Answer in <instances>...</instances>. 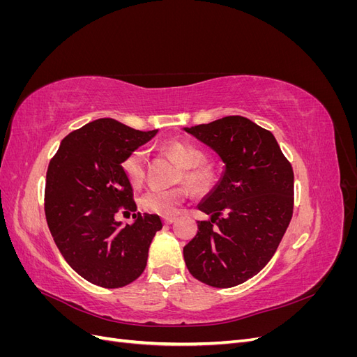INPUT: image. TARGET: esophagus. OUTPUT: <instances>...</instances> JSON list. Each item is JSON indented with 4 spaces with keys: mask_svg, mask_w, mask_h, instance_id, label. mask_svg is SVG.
Wrapping results in <instances>:
<instances>
[{
    "mask_svg": "<svg viewBox=\"0 0 357 357\" xmlns=\"http://www.w3.org/2000/svg\"><path fill=\"white\" fill-rule=\"evenodd\" d=\"M174 220H176L174 215H164V218H162V222H164L165 225H171Z\"/></svg>",
    "mask_w": 357,
    "mask_h": 357,
    "instance_id": "34e87169",
    "label": "esophagus"
}]
</instances>
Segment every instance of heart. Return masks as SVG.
<instances>
[{
  "label": "heart",
  "mask_w": 357,
  "mask_h": 357,
  "mask_svg": "<svg viewBox=\"0 0 357 357\" xmlns=\"http://www.w3.org/2000/svg\"><path fill=\"white\" fill-rule=\"evenodd\" d=\"M167 152L185 168L183 178L193 192H205L213 185V172L208 168L201 167L205 155L199 149L186 143H171L167 146ZM122 169L134 188L142 186L146 176V153L143 150H134L122 162ZM185 190L180 188L150 189L139 198V207L147 213L168 215L178 208V205L185 201Z\"/></svg>",
  "instance_id": "1"
}]
</instances>
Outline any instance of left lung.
Returning a JSON list of instances; mask_svg holds the SVG:
<instances>
[{
  "label": "left lung",
  "instance_id": "1",
  "mask_svg": "<svg viewBox=\"0 0 357 357\" xmlns=\"http://www.w3.org/2000/svg\"><path fill=\"white\" fill-rule=\"evenodd\" d=\"M225 164L198 208L211 220L183 248L189 273L213 287H234L271 261L294 213V169L275 137L243 116L183 128Z\"/></svg>",
  "mask_w": 357,
  "mask_h": 357
}]
</instances>
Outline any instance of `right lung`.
<instances>
[{"instance_id":"1","label":"right lung","mask_w":357,"mask_h":357,"mask_svg":"<svg viewBox=\"0 0 357 357\" xmlns=\"http://www.w3.org/2000/svg\"><path fill=\"white\" fill-rule=\"evenodd\" d=\"M158 134L110 117L96 119L61 142L46 174L45 211L50 234L67 264L89 283L117 289L132 283L147 265L149 247L162 222L134 214L122 226L114 214L135 211L122 162Z\"/></svg>"}]
</instances>
